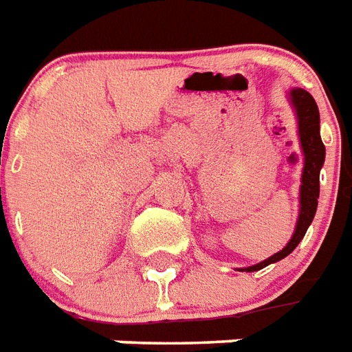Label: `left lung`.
Listing matches in <instances>:
<instances>
[{
	"label": "left lung",
	"instance_id": "obj_1",
	"mask_svg": "<svg viewBox=\"0 0 352 352\" xmlns=\"http://www.w3.org/2000/svg\"><path fill=\"white\" fill-rule=\"evenodd\" d=\"M291 105L294 107L298 120V136H300V147L303 153V170H302V185H300V214H298L294 234L289 240V243L282 251L272 254L271 258L260 261L252 267L238 269V271L254 272L263 267L276 263L283 260L285 256L291 254L298 247V243L303 240L307 232L309 225L313 223V218L316 214L320 198V170L325 162V147H323L322 138H320V112L314 98L303 89H291L289 92Z\"/></svg>",
	"mask_w": 352,
	"mask_h": 352
}]
</instances>
